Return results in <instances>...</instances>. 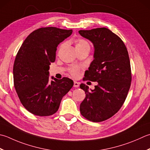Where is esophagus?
I'll use <instances>...</instances> for the list:
<instances>
[{"label": "esophagus", "instance_id": "1", "mask_svg": "<svg viewBox=\"0 0 150 150\" xmlns=\"http://www.w3.org/2000/svg\"><path fill=\"white\" fill-rule=\"evenodd\" d=\"M73 86L75 88H78L79 86V83L77 81H74V84H73Z\"/></svg>", "mask_w": 150, "mask_h": 150}]
</instances>
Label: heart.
Wrapping results in <instances>:
<instances>
[{"label": "heart", "instance_id": "b5f03b06", "mask_svg": "<svg viewBox=\"0 0 150 150\" xmlns=\"http://www.w3.org/2000/svg\"><path fill=\"white\" fill-rule=\"evenodd\" d=\"M84 46H89V44L87 42L83 40H78L77 43L75 44V48L76 47H84ZM71 74L74 76V77H78L79 75V69L77 67H73L70 70Z\"/></svg>", "mask_w": 150, "mask_h": 150}]
</instances>
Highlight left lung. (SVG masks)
<instances>
[{"label":"left lung","instance_id":"obj_1","mask_svg":"<svg viewBox=\"0 0 150 150\" xmlns=\"http://www.w3.org/2000/svg\"><path fill=\"white\" fill-rule=\"evenodd\" d=\"M79 33L94 48L84 79L98 83L90 91L87 85H80L86 93L80 112L90 121L102 122L114 115L125 100L131 82L129 57L123 41L109 29L81 30Z\"/></svg>","mask_w":150,"mask_h":150}]
</instances>
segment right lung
I'll return each instance as SVG.
<instances>
[{"label":"right lung","instance_id":"obj_1","mask_svg":"<svg viewBox=\"0 0 150 150\" xmlns=\"http://www.w3.org/2000/svg\"><path fill=\"white\" fill-rule=\"evenodd\" d=\"M72 30L41 28L25 40L14 62V87L26 110L40 116H47L58 110L62 99L73 86L67 77L49 80V67L56 58L60 43L71 36Z\"/></svg>","mask_w":150,"mask_h":150}]
</instances>
